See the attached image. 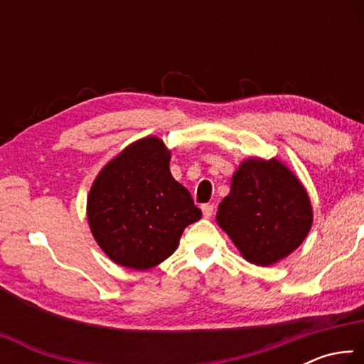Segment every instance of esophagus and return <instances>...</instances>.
Listing matches in <instances>:
<instances>
[{
    "label": "esophagus",
    "instance_id": "34e87169",
    "mask_svg": "<svg viewBox=\"0 0 364 364\" xmlns=\"http://www.w3.org/2000/svg\"><path fill=\"white\" fill-rule=\"evenodd\" d=\"M200 208H202V213H204L205 218H210L213 215V210H215V207L210 204H204Z\"/></svg>",
    "mask_w": 364,
    "mask_h": 364
}]
</instances>
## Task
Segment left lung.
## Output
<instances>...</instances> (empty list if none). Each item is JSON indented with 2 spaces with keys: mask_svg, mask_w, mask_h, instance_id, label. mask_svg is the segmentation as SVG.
Wrapping results in <instances>:
<instances>
[{
  "mask_svg": "<svg viewBox=\"0 0 364 364\" xmlns=\"http://www.w3.org/2000/svg\"><path fill=\"white\" fill-rule=\"evenodd\" d=\"M218 225L250 263L268 267L304 242L313 212L306 191L276 159H249L232 175Z\"/></svg>",
  "mask_w": 364,
  "mask_h": 364,
  "instance_id": "1",
  "label": "left lung"
}]
</instances>
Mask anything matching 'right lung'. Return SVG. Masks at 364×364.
<instances>
[{"label": "right lung", "instance_id": "obj_1", "mask_svg": "<svg viewBox=\"0 0 364 364\" xmlns=\"http://www.w3.org/2000/svg\"><path fill=\"white\" fill-rule=\"evenodd\" d=\"M91 232L110 260L149 269L178 247L202 217L189 191L170 173V152L156 136L139 139L101 170L88 196Z\"/></svg>", "mask_w": 364, "mask_h": 364}]
</instances>
